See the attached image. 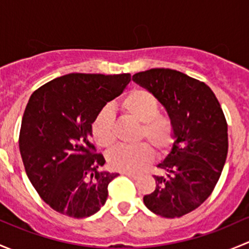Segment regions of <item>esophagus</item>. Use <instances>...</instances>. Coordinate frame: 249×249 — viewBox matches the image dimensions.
I'll list each match as a JSON object with an SVG mask.
<instances>
[{
  "label": "esophagus",
  "instance_id": "esophagus-1",
  "mask_svg": "<svg viewBox=\"0 0 249 249\" xmlns=\"http://www.w3.org/2000/svg\"><path fill=\"white\" fill-rule=\"evenodd\" d=\"M123 175L127 176V177L132 178V179H137V178H140V175H137V173H132V172H123Z\"/></svg>",
  "mask_w": 249,
  "mask_h": 249
}]
</instances>
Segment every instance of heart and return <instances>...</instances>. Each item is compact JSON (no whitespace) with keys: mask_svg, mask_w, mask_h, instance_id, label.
I'll use <instances>...</instances> for the list:
<instances>
[{"mask_svg":"<svg viewBox=\"0 0 249 249\" xmlns=\"http://www.w3.org/2000/svg\"><path fill=\"white\" fill-rule=\"evenodd\" d=\"M125 115L142 124L140 139L147 140L158 154H164L175 142V127L170 118L160 115L158 100L149 91L134 89L122 101ZM92 140L102 148L112 147L114 143V122L109 108L100 110L90 125ZM153 159V150L145 143L125 147L120 145L108 154L109 166L122 172H137L147 166Z\"/></svg>","mask_w":249,"mask_h":249,"instance_id":"1","label":"heart"}]
</instances>
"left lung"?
I'll return each mask as SVG.
<instances>
[{"label": "left lung", "mask_w": 249, "mask_h": 249, "mask_svg": "<svg viewBox=\"0 0 249 249\" xmlns=\"http://www.w3.org/2000/svg\"><path fill=\"white\" fill-rule=\"evenodd\" d=\"M166 109L175 142L158 167L155 189L143 196L148 210L165 218L199 207L214 189L228 155V125L210 87L179 71L152 69L132 76Z\"/></svg>", "instance_id": "8db88e82"}]
</instances>
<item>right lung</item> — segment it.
Listing matches in <instances>:
<instances>
[{"instance_id":"right-lung-1","label":"right lung","mask_w":249,"mask_h":249,"mask_svg":"<svg viewBox=\"0 0 249 249\" xmlns=\"http://www.w3.org/2000/svg\"><path fill=\"white\" fill-rule=\"evenodd\" d=\"M130 80V73H70L30 97L21 120L20 154L30 182L56 212L85 218L106 202L109 182L119 173L99 170L106 160L92 153L90 125Z\"/></svg>"}]
</instances>
